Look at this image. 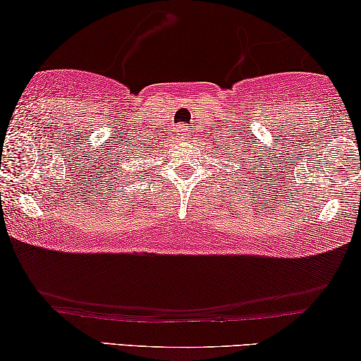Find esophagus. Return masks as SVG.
I'll use <instances>...</instances> for the list:
<instances>
[{
	"label": "esophagus",
	"mask_w": 361,
	"mask_h": 361,
	"mask_svg": "<svg viewBox=\"0 0 361 361\" xmlns=\"http://www.w3.org/2000/svg\"><path fill=\"white\" fill-rule=\"evenodd\" d=\"M177 134H179L180 137H184V135H187V126H180L179 129H177Z\"/></svg>",
	"instance_id": "1"
}]
</instances>
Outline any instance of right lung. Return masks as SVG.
<instances>
[{"mask_svg": "<svg viewBox=\"0 0 361 361\" xmlns=\"http://www.w3.org/2000/svg\"><path fill=\"white\" fill-rule=\"evenodd\" d=\"M131 174H133V173H131ZM128 176H129V174H126L125 177H128ZM116 179H120V176H118V177H116Z\"/></svg>", "mask_w": 361, "mask_h": 361, "instance_id": "obj_1", "label": "right lung"}]
</instances>
